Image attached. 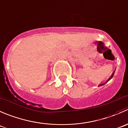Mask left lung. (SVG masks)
Returning a JSON list of instances; mask_svg holds the SVG:
<instances>
[{
  "mask_svg": "<svg viewBox=\"0 0 128 128\" xmlns=\"http://www.w3.org/2000/svg\"><path fill=\"white\" fill-rule=\"evenodd\" d=\"M114 72H113V73H112V74H111V76H110V78H109V79H108V80L106 81V82H105V83H103V84H100V85H99V86H102V85H103V84H105V83H107V82H108V81H110V80H111V78H112V76H113V75H114Z\"/></svg>",
  "mask_w": 128,
  "mask_h": 128,
  "instance_id": "obj_1",
  "label": "left lung"
}]
</instances>
